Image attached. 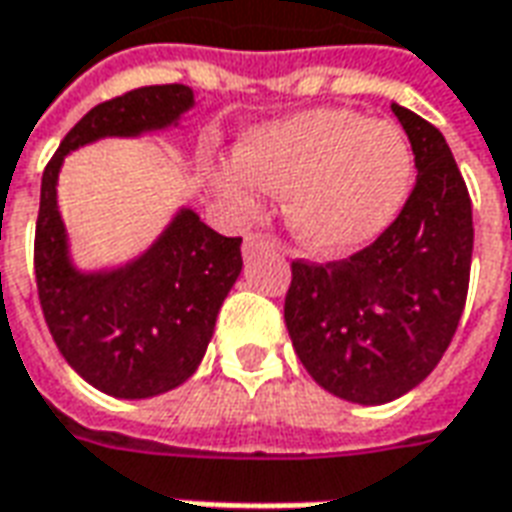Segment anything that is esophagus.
<instances>
[{
    "label": "esophagus",
    "mask_w": 512,
    "mask_h": 512,
    "mask_svg": "<svg viewBox=\"0 0 512 512\" xmlns=\"http://www.w3.org/2000/svg\"><path fill=\"white\" fill-rule=\"evenodd\" d=\"M274 241L268 238V235H260V233H252V235H246L244 238V255L246 257H252L255 252H260V249H274Z\"/></svg>",
    "instance_id": "34e87169"
}]
</instances>
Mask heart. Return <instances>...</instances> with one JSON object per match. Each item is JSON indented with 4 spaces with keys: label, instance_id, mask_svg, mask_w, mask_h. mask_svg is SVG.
Wrapping results in <instances>:
<instances>
[{
    "label": "heart",
    "instance_id": "1",
    "mask_svg": "<svg viewBox=\"0 0 512 512\" xmlns=\"http://www.w3.org/2000/svg\"><path fill=\"white\" fill-rule=\"evenodd\" d=\"M414 156L389 120L351 109H310L249 128L233 164L211 172L213 189L235 213H255L260 191L285 194V222L315 255L365 249L406 205Z\"/></svg>",
    "mask_w": 512,
    "mask_h": 512
}]
</instances>
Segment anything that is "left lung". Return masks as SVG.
Wrapping results in <instances>:
<instances>
[{
  "mask_svg": "<svg viewBox=\"0 0 512 512\" xmlns=\"http://www.w3.org/2000/svg\"><path fill=\"white\" fill-rule=\"evenodd\" d=\"M417 183L376 244L340 263H293L285 326L318 384L359 406L397 400L452 343L472 271V200L447 139L392 104Z\"/></svg>",
  "mask_w": 512,
  "mask_h": 512,
  "instance_id": "1",
  "label": "left lung"
}]
</instances>
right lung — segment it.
I'll list each match as a JSON object with an SVG mask.
<instances>
[{"mask_svg":"<svg viewBox=\"0 0 512 512\" xmlns=\"http://www.w3.org/2000/svg\"><path fill=\"white\" fill-rule=\"evenodd\" d=\"M189 109L194 90L186 84L139 87L93 106L62 139L40 183L35 279L49 332L87 384L123 400L164 395L194 376L241 277V238H224L180 205L136 257L82 268L62 222L57 183L73 150L169 131Z\"/></svg>","mask_w":512,"mask_h":512,"instance_id":"add662e5","label":"right lung"}]
</instances>
